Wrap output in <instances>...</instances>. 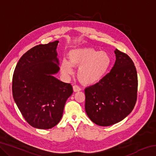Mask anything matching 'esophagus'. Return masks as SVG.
<instances>
[{
	"instance_id": "34e87169",
	"label": "esophagus",
	"mask_w": 156,
	"mask_h": 156,
	"mask_svg": "<svg viewBox=\"0 0 156 156\" xmlns=\"http://www.w3.org/2000/svg\"><path fill=\"white\" fill-rule=\"evenodd\" d=\"M73 89L74 92H77V91H80L81 90V89L80 87H78V85H73Z\"/></svg>"
}]
</instances>
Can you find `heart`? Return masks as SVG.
<instances>
[{"instance_id":"b5f03b06","label":"heart","mask_w":156,"mask_h":156,"mask_svg":"<svg viewBox=\"0 0 156 156\" xmlns=\"http://www.w3.org/2000/svg\"><path fill=\"white\" fill-rule=\"evenodd\" d=\"M69 60H62L60 70L63 75L72 74L73 67H79L77 72L78 80L84 84L98 83L106 74L111 59L106 51H99L90 47H81L70 50Z\"/></svg>"}]
</instances>
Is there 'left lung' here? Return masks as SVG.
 <instances>
[{
  "label": "left lung",
  "mask_w": 156,
  "mask_h": 156,
  "mask_svg": "<svg viewBox=\"0 0 156 156\" xmlns=\"http://www.w3.org/2000/svg\"><path fill=\"white\" fill-rule=\"evenodd\" d=\"M114 53L115 62L111 72L84 90L87 114L99 126L120 122L132 112L137 100L138 75L133 62L117 49Z\"/></svg>",
  "instance_id": "1"
}]
</instances>
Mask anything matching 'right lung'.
Instances as JSON below:
<instances>
[{"label": "right lung", "instance_id": "obj_1", "mask_svg": "<svg viewBox=\"0 0 156 156\" xmlns=\"http://www.w3.org/2000/svg\"><path fill=\"white\" fill-rule=\"evenodd\" d=\"M56 41L34 47L23 55L12 79L14 100L33 127L48 129L61 120L65 102L73 94L70 83L55 78L59 72Z\"/></svg>", "mask_w": 156, "mask_h": 156}]
</instances>
